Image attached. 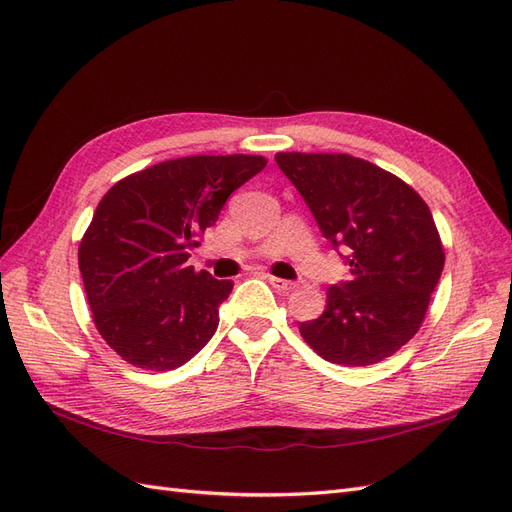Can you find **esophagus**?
I'll list each match as a JSON object with an SVG mask.
<instances>
[{"label":"esophagus","mask_w":512,"mask_h":512,"mask_svg":"<svg viewBox=\"0 0 512 512\" xmlns=\"http://www.w3.org/2000/svg\"><path fill=\"white\" fill-rule=\"evenodd\" d=\"M269 282H271V286L273 288H277V290H292V288H297V282H290V280H282V277H269Z\"/></svg>","instance_id":"esophagus-1"}]
</instances>
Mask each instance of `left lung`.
<instances>
[{
    "label": "left lung",
    "instance_id": "1",
    "mask_svg": "<svg viewBox=\"0 0 512 512\" xmlns=\"http://www.w3.org/2000/svg\"><path fill=\"white\" fill-rule=\"evenodd\" d=\"M277 166L312 211L324 239L350 267L327 290V307L299 324L324 361L374 365L421 327L444 269L425 200L408 183L346 153H277Z\"/></svg>",
    "mask_w": 512,
    "mask_h": 512
}]
</instances>
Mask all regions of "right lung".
<instances>
[{"label": "right lung", "mask_w": 512, "mask_h": 512, "mask_svg": "<svg viewBox=\"0 0 512 512\" xmlns=\"http://www.w3.org/2000/svg\"><path fill=\"white\" fill-rule=\"evenodd\" d=\"M267 166L262 156H190L115 183L79 245L94 322L123 361L175 369L207 346L230 280L188 265L228 196Z\"/></svg>", "instance_id": "1"}]
</instances>
